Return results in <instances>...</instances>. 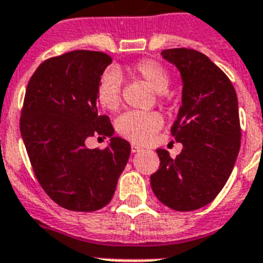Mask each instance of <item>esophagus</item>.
Wrapping results in <instances>:
<instances>
[{
    "label": "esophagus",
    "mask_w": 263,
    "mask_h": 263,
    "mask_svg": "<svg viewBox=\"0 0 263 263\" xmlns=\"http://www.w3.org/2000/svg\"><path fill=\"white\" fill-rule=\"evenodd\" d=\"M131 150H132V153H138V152H140V150H142V147H140V146H138V144L132 143L131 144Z\"/></svg>",
    "instance_id": "esophagus-1"
}]
</instances>
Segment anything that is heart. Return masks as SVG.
Listing matches in <instances>:
<instances>
[{
    "label": "heart",
    "instance_id": "1",
    "mask_svg": "<svg viewBox=\"0 0 263 263\" xmlns=\"http://www.w3.org/2000/svg\"><path fill=\"white\" fill-rule=\"evenodd\" d=\"M127 71L134 76L146 80L156 91L168 88L171 76L168 69L154 59H140L131 64ZM97 101L103 109L116 110L121 102V79L113 69L103 73L97 84ZM164 124L161 115L156 111H127L116 121V131L134 143L144 144L153 139Z\"/></svg>",
    "mask_w": 263,
    "mask_h": 263
}]
</instances>
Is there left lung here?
I'll use <instances>...</instances> for the list:
<instances>
[{
	"mask_svg": "<svg viewBox=\"0 0 263 263\" xmlns=\"http://www.w3.org/2000/svg\"><path fill=\"white\" fill-rule=\"evenodd\" d=\"M162 57L179 68L183 99L171 128L183 150L176 158L158 148L160 168L150 176L158 199L177 212L203 208L229 179L240 148L237 95L224 72L194 49H166Z\"/></svg>",
	"mask_w": 263,
	"mask_h": 263,
	"instance_id": "obj_1",
	"label": "left lung"
}]
</instances>
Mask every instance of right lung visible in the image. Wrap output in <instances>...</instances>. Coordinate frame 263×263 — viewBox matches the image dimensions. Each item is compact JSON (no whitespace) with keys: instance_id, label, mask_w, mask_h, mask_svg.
<instances>
[{"instance_id":"right-lung-1","label":"right lung","mask_w":263,"mask_h":263,"mask_svg":"<svg viewBox=\"0 0 263 263\" xmlns=\"http://www.w3.org/2000/svg\"><path fill=\"white\" fill-rule=\"evenodd\" d=\"M110 63L103 51H68L45 60L27 84L20 132L31 166L50 199L72 212L106 206L131 153L97 107V84ZM98 135L109 136V146L86 148Z\"/></svg>"}]
</instances>
